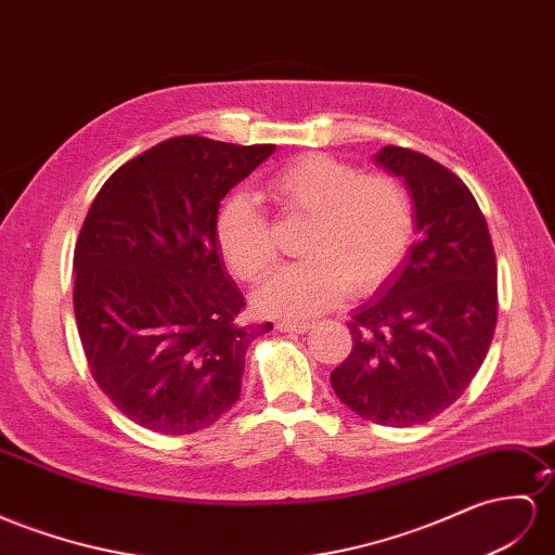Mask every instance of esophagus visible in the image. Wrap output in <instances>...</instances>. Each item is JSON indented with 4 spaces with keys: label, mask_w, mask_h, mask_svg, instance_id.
Wrapping results in <instances>:
<instances>
[{
    "label": "esophagus",
    "mask_w": 555,
    "mask_h": 555,
    "mask_svg": "<svg viewBox=\"0 0 555 555\" xmlns=\"http://www.w3.org/2000/svg\"><path fill=\"white\" fill-rule=\"evenodd\" d=\"M311 325L307 321H279L276 331L281 333H307Z\"/></svg>",
    "instance_id": "34e87169"
}]
</instances>
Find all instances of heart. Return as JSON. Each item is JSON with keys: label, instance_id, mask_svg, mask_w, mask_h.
I'll list each match as a JSON object with an SVG mask.
<instances>
[{"label": "heart", "instance_id": "b5f03b06", "mask_svg": "<svg viewBox=\"0 0 555 555\" xmlns=\"http://www.w3.org/2000/svg\"><path fill=\"white\" fill-rule=\"evenodd\" d=\"M262 192L283 218L309 220L300 238L307 260L281 269L255 295L264 314L307 319L343 302L347 288L373 293L413 244L415 212L403 184L335 156L293 159L267 176ZM216 241L230 272L246 283L262 281L279 260L272 224L244 192L220 204Z\"/></svg>", "mask_w": 555, "mask_h": 555}]
</instances>
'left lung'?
Listing matches in <instances>:
<instances>
[{
	"instance_id": "obj_1",
	"label": "left lung",
	"mask_w": 555,
	"mask_h": 555,
	"mask_svg": "<svg viewBox=\"0 0 555 555\" xmlns=\"http://www.w3.org/2000/svg\"><path fill=\"white\" fill-rule=\"evenodd\" d=\"M375 162L405 180L422 236L347 323L353 345L331 385L363 420L415 426L457 401L488 357L496 260L486 216L450 168L399 145Z\"/></svg>"
}]
</instances>
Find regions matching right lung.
<instances>
[{
  "instance_id": "add662e5",
  "label": "right lung",
  "mask_w": 555,
  "mask_h": 555,
  "mask_svg": "<svg viewBox=\"0 0 555 555\" xmlns=\"http://www.w3.org/2000/svg\"><path fill=\"white\" fill-rule=\"evenodd\" d=\"M274 145L168 138L119 166L75 246V319L95 385L131 422L194 434L241 393L244 295L216 241L220 202Z\"/></svg>"
}]
</instances>
